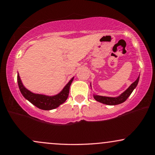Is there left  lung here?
<instances>
[{"instance_id": "1", "label": "left lung", "mask_w": 155, "mask_h": 155, "mask_svg": "<svg viewBox=\"0 0 155 155\" xmlns=\"http://www.w3.org/2000/svg\"><path fill=\"white\" fill-rule=\"evenodd\" d=\"M139 77L137 78V79L134 81V83L131 84V86L126 89L124 92H123L122 94L120 96L116 97H105V96H100V95H96L94 94V98L96 101H98L100 103H102L106 105H110V106H114V105H117L120 104L122 103H124V101H126L128 97H129V95L131 94L133 90L136 88L137 85L138 84V81H139Z\"/></svg>"}]
</instances>
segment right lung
<instances>
[{
  "mask_svg": "<svg viewBox=\"0 0 155 155\" xmlns=\"http://www.w3.org/2000/svg\"><path fill=\"white\" fill-rule=\"evenodd\" d=\"M73 79H74V78H71L69 82L65 86L63 90L60 93H58V94L54 96H47L44 95V94H35V93L28 90L26 88L24 87L22 82H21L19 74H18V84L21 94L31 104L37 106L39 109H43V110L54 109L58 107L60 105L64 104L69 96V88H70Z\"/></svg>",
  "mask_w": 155,
  "mask_h": 155,
  "instance_id": "obj_1",
  "label": "right lung"
}]
</instances>
